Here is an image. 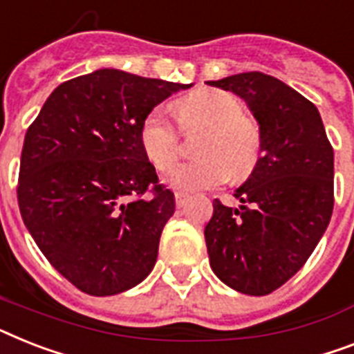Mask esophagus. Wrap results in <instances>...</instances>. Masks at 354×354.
Here are the masks:
<instances>
[{
    "label": "esophagus",
    "instance_id": "34e87169",
    "mask_svg": "<svg viewBox=\"0 0 354 354\" xmlns=\"http://www.w3.org/2000/svg\"><path fill=\"white\" fill-rule=\"evenodd\" d=\"M174 198H176V205L183 207L187 203V200H189V194H185V192H176Z\"/></svg>",
    "mask_w": 354,
    "mask_h": 354
}]
</instances>
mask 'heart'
Returning <instances> with one entry per match:
<instances>
[{
	"instance_id": "heart-1",
	"label": "heart",
	"mask_w": 354,
	"mask_h": 354,
	"mask_svg": "<svg viewBox=\"0 0 354 354\" xmlns=\"http://www.w3.org/2000/svg\"><path fill=\"white\" fill-rule=\"evenodd\" d=\"M178 122L183 131L205 129L196 145L200 158L178 163L165 174V183L176 191L196 192L243 176L257 163L260 152V129L243 116V105L225 91H203L176 103ZM140 140L154 167L165 171L180 154V132L165 107H154L140 129Z\"/></svg>"
}]
</instances>
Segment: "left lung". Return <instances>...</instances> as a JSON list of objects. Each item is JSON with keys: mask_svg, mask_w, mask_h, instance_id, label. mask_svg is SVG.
<instances>
[{"mask_svg": "<svg viewBox=\"0 0 354 354\" xmlns=\"http://www.w3.org/2000/svg\"><path fill=\"white\" fill-rule=\"evenodd\" d=\"M207 83L242 97L261 136V156L234 191L242 205L212 202L209 261L225 286L263 297L300 271L326 232L335 154L318 109L277 77L242 73Z\"/></svg>", "mask_w": 354, "mask_h": 354, "instance_id": "obj_1", "label": "left lung"}]
</instances>
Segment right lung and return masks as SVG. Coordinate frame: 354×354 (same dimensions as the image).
<instances>
[{
	"label": "right lung",
	"mask_w": 354,
	"mask_h": 354,
	"mask_svg": "<svg viewBox=\"0 0 354 354\" xmlns=\"http://www.w3.org/2000/svg\"><path fill=\"white\" fill-rule=\"evenodd\" d=\"M189 87L100 68L54 88L27 129L19 212L45 258L80 291H127L156 263L174 194L158 183L140 129L158 103Z\"/></svg>",
	"instance_id": "obj_1"
}]
</instances>
